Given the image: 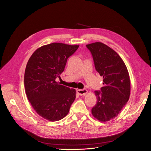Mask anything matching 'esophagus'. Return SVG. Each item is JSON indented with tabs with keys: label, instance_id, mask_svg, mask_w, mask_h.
<instances>
[{
	"label": "esophagus",
	"instance_id": "esophagus-1",
	"mask_svg": "<svg viewBox=\"0 0 151 151\" xmlns=\"http://www.w3.org/2000/svg\"><path fill=\"white\" fill-rule=\"evenodd\" d=\"M77 93L80 95V96H84L86 95L88 91L86 89H83V90H81V89H78L77 90Z\"/></svg>",
	"mask_w": 151,
	"mask_h": 151
}]
</instances>
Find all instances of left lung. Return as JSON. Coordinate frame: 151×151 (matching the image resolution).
<instances>
[{"instance_id": "obj_1", "label": "left lung", "mask_w": 151, "mask_h": 151, "mask_svg": "<svg viewBox=\"0 0 151 151\" xmlns=\"http://www.w3.org/2000/svg\"><path fill=\"white\" fill-rule=\"evenodd\" d=\"M96 70L103 76L101 93L94 91L97 103L91 109L94 118L108 122L120 113L129 99L131 83L127 67L118 53L101 42L87 45Z\"/></svg>"}]
</instances>
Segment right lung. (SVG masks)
Returning <instances> with one entry per match:
<instances>
[{"instance_id":"add662e5","label":"right lung","mask_w":151,"mask_h":151,"mask_svg":"<svg viewBox=\"0 0 151 151\" xmlns=\"http://www.w3.org/2000/svg\"><path fill=\"white\" fill-rule=\"evenodd\" d=\"M78 47L61 43L44 45L35 50L27 63L24 76L27 98L37 113L49 121L65 117L75 99V89L55 79Z\"/></svg>"}]
</instances>
